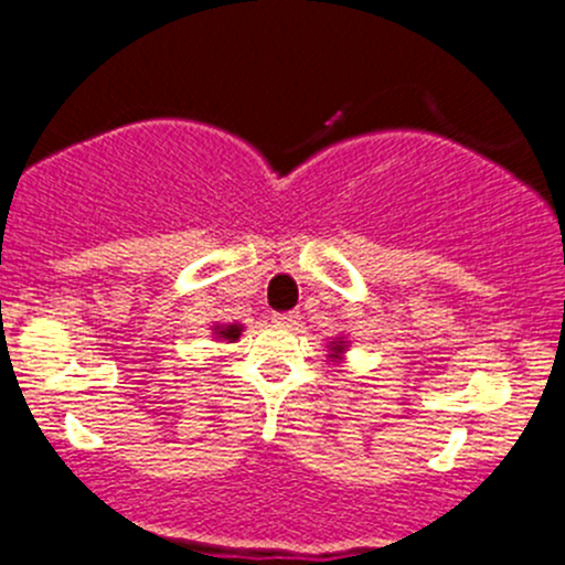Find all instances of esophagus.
Wrapping results in <instances>:
<instances>
[{
	"instance_id": "34e87169",
	"label": "esophagus",
	"mask_w": 565,
	"mask_h": 565,
	"mask_svg": "<svg viewBox=\"0 0 565 565\" xmlns=\"http://www.w3.org/2000/svg\"><path fill=\"white\" fill-rule=\"evenodd\" d=\"M299 312H277L275 318H271V321L277 323V327H285V329H294V327H299Z\"/></svg>"
}]
</instances>
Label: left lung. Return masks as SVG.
Wrapping results in <instances>:
<instances>
[{
  "instance_id": "obj_1",
  "label": "left lung",
  "mask_w": 565,
  "mask_h": 565,
  "mask_svg": "<svg viewBox=\"0 0 565 565\" xmlns=\"http://www.w3.org/2000/svg\"><path fill=\"white\" fill-rule=\"evenodd\" d=\"M345 345H349V340H343V338H338V340H332V345H329V351H332V360H343V354H345Z\"/></svg>"
}]
</instances>
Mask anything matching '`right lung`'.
I'll return each mask as SVG.
<instances>
[{
  "label": "right lung",
  "mask_w": 565,
  "mask_h": 565,
  "mask_svg": "<svg viewBox=\"0 0 565 565\" xmlns=\"http://www.w3.org/2000/svg\"><path fill=\"white\" fill-rule=\"evenodd\" d=\"M214 334L220 340H227V343H236L238 334H242V323H216Z\"/></svg>",
  "instance_id": "add662e5"
}]
</instances>
